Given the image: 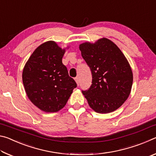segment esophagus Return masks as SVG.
<instances>
[{
	"mask_svg": "<svg viewBox=\"0 0 156 156\" xmlns=\"http://www.w3.org/2000/svg\"><path fill=\"white\" fill-rule=\"evenodd\" d=\"M75 81L76 82V83H77V85L79 86V84H80V80H79V78L76 77V78H75Z\"/></svg>",
	"mask_w": 156,
	"mask_h": 156,
	"instance_id": "1",
	"label": "esophagus"
}]
</instances>
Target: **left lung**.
Instances as JSON below:
<instances>
[{"label":"left lung","instance_id":"obj_1","mask_svg":"<svg viewBox=\"0 0 156 156\" xmlns=\"http://www.w3.org/2000/svg\"><path fill=\"white\" fill-rule=\"evenodd\" d=\"M81 55L91 69L92 84L83 95L92 109L108 113L118 109L129 96L133 73L125 55L106 38L79 45Z\"/></svg>","mask_w":156,"mask_h":156}]
</instances>
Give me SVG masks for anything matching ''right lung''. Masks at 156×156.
<instances>
[{
    "instance_id": "right-lung-1",
    "label": "right lung",
    "mask_w": 156,
    "mask_h": 156,
    "mask_svg": "<svg viewBox=\"0 0 156 156\" xmlns=\"http://www.w3.org/2000/svg\"><path fill=\"white\" fill-rule=\"evenodd\" d=\"M65 51L56 42L47 41L34 50L23 69V83L28 98L44 112L62 109L77 87L62 64Z\"/></svg>"
}]
</instances>
